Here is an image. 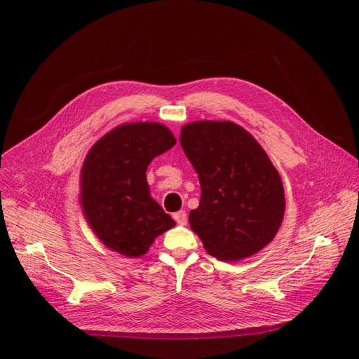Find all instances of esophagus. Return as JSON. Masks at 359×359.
Instances as JSON below:
<instances>
[{
	"label": "esophagus",
	"instance_id": "1",
	"mask_svg": "<svg viewBox=\"0 0 359 359\" xmlns=\"http://www.w3.org/2000/svg\"><path fill=\"white\" fill-rule=\"evenodd\" d=\"M173 219H175L176 223L180 224V226H186V224H187V215H186V212H183V210L175 213V215H173Z\"/></svg>",
	"mask_w": 359,
	"mask_h": 359
}]
</instances>
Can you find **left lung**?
<instances>
[{
  "label": "left lung",
  "instance_id": "left-lung-1",
  "mask_svg": "<svg viewBox=\"0 0 359 359\" xmlns=\"http://www.w3.org/2000/svg\"><path fill=\"white\" fill-rule=\"evenodd\" d=\"M180 144L198 175V208L190 229L222 262L264 248L285 210L281 177L260 143L230 121H197L182 128Z\"/></svg>",
  "mask_w": 359,
  "mask_h": 359
}]
</instances>
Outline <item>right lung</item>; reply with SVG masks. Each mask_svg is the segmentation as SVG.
<instances>
[{
  "mask_svg": "<svg viewBox=\"0 0 359 359\" xmlns=\"http://www.w3.org/2000/svg\"><path fill=\"white\" fill-rule=\"evenodd\" d=\"M176 144L158 122L121 125L88 151L81 169V208L95 236L108 248L136 259L175 220L151 198L149 163Z\"/></svg>",
  "mask_w": 359,
  "mask_h": 359,
  "instance_id": "obj_1",
  "label": "right lung"
}]
</instances>
